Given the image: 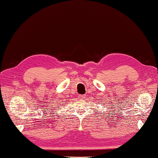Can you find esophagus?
<instances>
[{"label":"esophagus","instance_id":"esophagus-1","mask_svg":"<svg viewBox=\"0 0 158 158\" xmlns=\"http://www.w3.org/2000/svg\"><path fill=\"white\" fill-rule=\"evenodd\" d=\"M78 98L80 99H84V98H85V95H78Z\"/></svg>","mask_w":158,"mask_h":158}]
</instances>
